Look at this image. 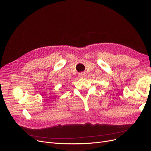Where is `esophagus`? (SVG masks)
Instances as JSON below:
<instances>
[{
	"label": "esophagus",
	"instance_id": "esophagus-1",
	"mask_svg": "<svg viewBox=\"0 0 151 151\" xmlns=\"http://www.w3.org/2000/svg\"><path fill=\"white\" fill-rule=\"evenodd\" d=\"M84 76H85L84 73H80V77H81V78H84Z\"/></svg>",
	"mask_w": 151,
	"mask_h": 151
}]
</instances>
